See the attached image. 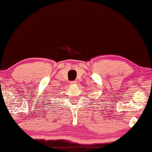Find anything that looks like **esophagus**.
<instances>
[{"instance_id": "esophagus-1", "label": "esophagus", "mask_w": 152, "mask_h": 152, "mask_svg": "<svg viewBox=\"0 0 152 152\" xmlns=\"http://www.w3.org/2000/svg\"><path fill=\"white\" fill-rule=\"evenodd\" d=\"M77 83V80H73V81L70 82L71 85H76Z\"/></svg>"}]
</instances>
